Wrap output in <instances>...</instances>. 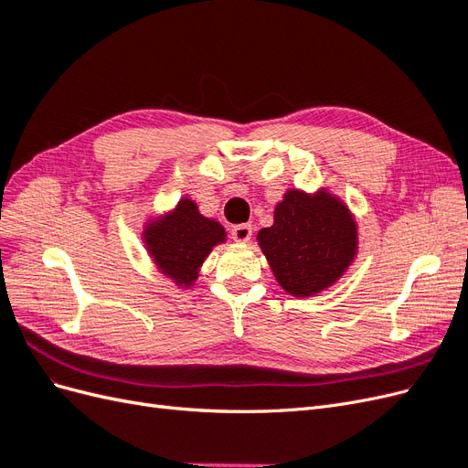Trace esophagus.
Returning <instances> with one entry per match:
<instances>
[{"instance_id": "obj_1", "label": "esophagus", "mask_w": 468, "mask_h": 468, "mask_svg": "<svg viewBox=\"0 0 468 468\" xmlns=\"http://www.w3.org/2000/svg\"><path fill=\"white\" fill-rule=\"evenodd\" d=\"M232 238L236 242H248L251 238V224H238L232 229Z\"/></svg>"}]
</instances>
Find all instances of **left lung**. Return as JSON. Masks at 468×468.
<instances>
[{
	"mask_svg": "<svg viewBox=\"0 0 468 468\" xmlns=\"http://www.w3.org/2000/svg\"><path fill=\"white\" fill-rule=\"evenodd\" d=\"M258 242L279 285L292 296L332 287L357 253V224L349 208L330 195L289 189L275 207L273 226Z\"/></svg>",
	"mask_w": 468,
	"mask_h": 468,
	"instance_id": "1",
	"label": "left lung"
}]
</instances>
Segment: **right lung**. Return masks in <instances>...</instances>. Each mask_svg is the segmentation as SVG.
Listing matches in <instances>:
<instances>
[{
    "label": "right lung",
    "instance_id": "add662e5",
    "mask_svg": "<svg viewBox=\"0 0 468 468\" xmlns=\"http://www.w3.org/2000/svg\"><path fill=\"white\" fill-rule=\"evenodd\" d=\"M143 239L155 267L187 289L212 248L226 242V232L220 222L203 217L195 201L181 199L167 215L146 222Z\"/></svg>",
    "mask_w": 468,
    "mask_h": 468
}]
</instances>
